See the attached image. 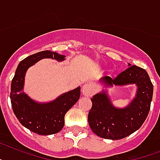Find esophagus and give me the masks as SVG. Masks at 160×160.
Listing matches in <instances>:
<instances>
[{
	"instance_id": "34e87169",
	"label": "esophagus",
	"mask_w": 160,
	"mask_h": 160,
	"mask_svg": "<svg viewBox=\"0 0 160 160\" xmlns=\"http://www.w3.org/2000/svg\"><path fill=\"white\" fill-rule=\"evenodd\" d=\"M95 90H96V88H95L94 85H92V83H87L82 87V92L83 96L90 97L94 94Z\"/></svg>"
}]
</instances>
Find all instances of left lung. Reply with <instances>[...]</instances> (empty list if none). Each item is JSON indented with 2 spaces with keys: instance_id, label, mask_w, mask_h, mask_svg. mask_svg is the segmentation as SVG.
<instances>
[{
  "instance_id": "left-lung-1",
  "label": "left lung",
  "mask_w": 160,
  "mask_h": 160,
  "mask_svg": "<svg viewBox=\"0 0 160 160\" xmlns=\"http://www.w3.org/2000/svg\"><path fill=\"white\" fill-rule=\"evenodd\" d=\"M128 65L114 79L108 76L101 79L108 86L137 84V96L128 106L124 109L113 107L105 92L91 99L92 107L88 113V122L93 132L105 139L119 140L131 135L142 127L150 111L153 84L148 73L138 66Z\"/></svg>"
}]
</instances>
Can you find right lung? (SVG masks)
<instances>
[{
    "label": "right lung",
    "mask_w": 160,
    "mask_h": 160,
    "mask_svg": "<svg viewBox=\"0 0 160 160\" xmlns=\"http://www.w3.org/2000/svg\"><path fill=\"white\" fill-rule=\"evenodd\" d=\"M65 55L51 51H43L29 55L18 64L12 79L10 101L13 111L21 124L39 135L55 134L63 128L65 113L80 97V87L59 96L52 102L39 104L22 92L25 72L30 66L42 59L51 58L62 61Z\"/></svg>",
    "instance_id": "obj_1"
}]
</instances>
